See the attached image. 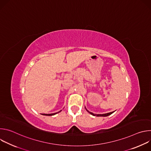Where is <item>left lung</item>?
Segmentation results:
<instances>
[{
    "instance_id": "8db88e82",
    "label": "left lung",
    "mask_w": 151,
    "mask_h": 151,
    "mask_svg": "<svg viewBox=\"0 0 151 151\" xmlns=\"http://www.w3.org/2000/svg\"><path fill=\"white\" fill-rule=\"evenodd\" d=\"M85 109H86V111H87L88 113H90L91 115H93V116H109V115H111L112 114H113L114 112H109V113H107V114H93V113H92V112H90V111H88L87 109H86V107H85Z\"/></svg>"
}]
</instances>
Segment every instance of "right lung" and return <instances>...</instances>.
Listing matches in <instances>:
<instances>
[{"instance_id": "1", "label": "right lung", "mask_w": 151, "mask_h": 151, "mask_svg": "<svg viewBox=\"0 0 151 151\" xmlns=\"http://www.w3.org/2000/svg\"><path fill=\"white\" fill-rule=\"evenodd\" d=\"M61 111V110L60 111H59V112H56V113H54V114H42V115H46V116H52V115H55V114H58V113L60 112Z\"/></svg>"}]
</instances>
